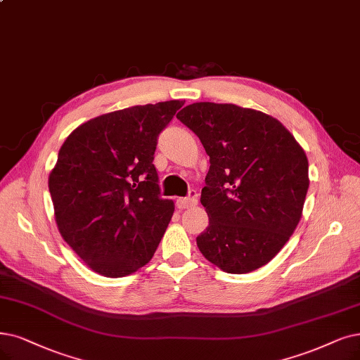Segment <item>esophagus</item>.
<instances>
[{"label": "esophagus", "instance_id": "obj_1", "mask_svg": "<svg viewBox=\"0 0 360 360\" xmlns=\"http://www.w3.org/2000/svg\"><path fill=\"white\" fill-rule=\"evenodd\" d=\"M176 204H177V208H179V210L192 208V207H195V205L198 204V195H196L195 191H192V192L189 193V196L179 198Z\"/></svg>", "mask_w": 360, "mask_h": 360}]
</instances>
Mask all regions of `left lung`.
Returning <instances> with one entry per match:
<instances>
[{"instance_id": "obj_1", "label": "left lung", "mask_w": 360, "mask_h": 360, "mask_svg": "<svg viewBox=\"0 0 360 360\" xmlns=\"http://www.w3.org/2000/svg\"><path fill=\"white\" fill-rule=\"evenodd\" d=\"M177 118L210 156L200 193L210 224L196 238L199 251L235 275L263 267L303 215L310 183L304 149L282 122L255 109L199 102Z\"/></svg>"}]
</instances>
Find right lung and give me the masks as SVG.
Wrapping results in <instances>:
<instances>
[{
  "mask_svg": "<svg viewBox=\"0 0 360 360\" xmlns=\"http://www.w3.org/2000/svg\"><path fill=\"white\" fill-rule=\"evenodd\" d=\"M184 105L169 100L81 124L49 176L56 224L91 270L122 278L150 262L174 212L160 196L156 139Z\"/></svg>",
  "mask_w": 360,
  "mask_h": 360,
  "instance_id": "1",
  "label": "right lung"
}]
</instances>
